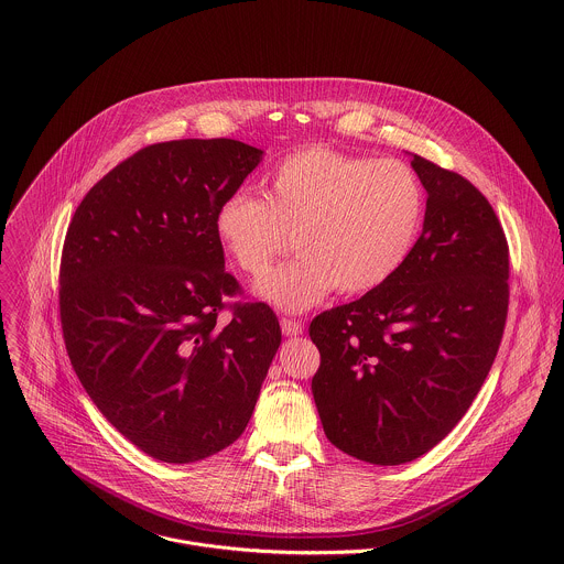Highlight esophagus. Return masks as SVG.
I'll use <instances>...</instances> for the list:
<instances>
[{"mask_svg":"<svg viewBox=\"0 0 564 564\" xmlns=\"http://www.w3.org/2000/svg\"><path fill=\"white\" fill-rule=\"evenodd\" d=\"M280 325H282V332H284L286 336H300V334L304 332V323L289 319V317H284V319L280 322Z\"/></svg>","mask_w":564,"mask_h":564,"instance_id":"1","label":"esophagus"}]
</instances>
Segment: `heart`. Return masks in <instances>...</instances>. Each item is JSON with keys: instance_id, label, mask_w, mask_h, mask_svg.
I'll use <instances>...</instances> for the list:
<instances>
[{"instance_id": "b5f03b06", "label": "heart", "mask_w": 564, "mask_h": 564, "mask_svg": "<svg viewBox=\"0 0 564 564\" xmlns=\"http://www.w3.org/2000/svg\"><path fill=\"white\" fill-rule=\"evenodd\" d=\"M423 217L416 173L395 159L306 148L278 162L262 199L226 197L215 230L237 267L262 275L293 235L295 260L264 275L256 291L273 306L302 313L336 289L360 295L402 267Z\"/></svg>"}]
</instances>
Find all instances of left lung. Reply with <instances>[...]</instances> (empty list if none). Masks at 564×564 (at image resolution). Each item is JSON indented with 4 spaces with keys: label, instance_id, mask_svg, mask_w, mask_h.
<instances>
[{
    "label": "left lung",
    "instance_id": "left-lung-1",
    "mask_svg": "<svg viewBox=\"0 0 564 564\" xmlns=\"http://www.w3.org/2000/svg\"><path fill=\"white\" fill-rule=\"evenodd\" d=\"M427 191L421 237L402 267L360 300L317 315L313 395L325 436L371 465H403L465 416L508 317L510 251L482 193L412 156Z\"/></svg>",
    "mask_w": 564,
    "mask_h": 564
}]
</instances>
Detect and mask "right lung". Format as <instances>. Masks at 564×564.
<instances>
[{
	"label": "right lung",
	"mask_w": 564,
	"mask_h": 564,
	"mask_svg": "<svg viewBox=\"0 0 564 564\" xmlns=\"http://www.w3.org/2000/svg\"><path fill=\"white\" fill-rule=\"evenodd\" d=\"M262 152L235 139L139 150L80 202L61 256L63 338L84 391L148 456L186 465L242 434L282 329L224 269L219 204ZM228 310L231 322L217 324Z\"/></svg>",
	"instance_id": "right-lung-1"
}]
</instances>
